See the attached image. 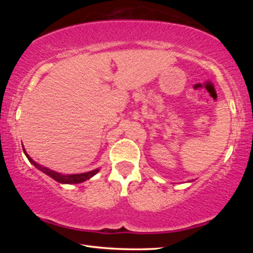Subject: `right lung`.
<instances>
[{
  "label": "right lung",
  "mask_w": 253,
  "mask_h": 253,
  "mask_svg": "<svg viewBox=\"0 0 253 253\" xmlns=\"http://www.w3.org/2000/svg\"><path fill=\"white\" fill-rule=\"evenodd\" d=\"M24 150V153L26 154L27 159L29 160V162L31 164H34L36 168L38 169H40L42 173L46 174L47 176H50L51 178H53L54 180H56L57 182H60V184H79V182H83V181H85L90 179L91 177H93L96 173H99V169H93V170H90V171H87V173H82V174H71V175H64V174H61V173H57V171L53 170L51 169H47L45 168V166H42L40 165L39 163L35 162L34 160H32L28 153L26 152L25 148H23Z\"/></svg>",
  "instance_id": "1"
}]
</instances>
